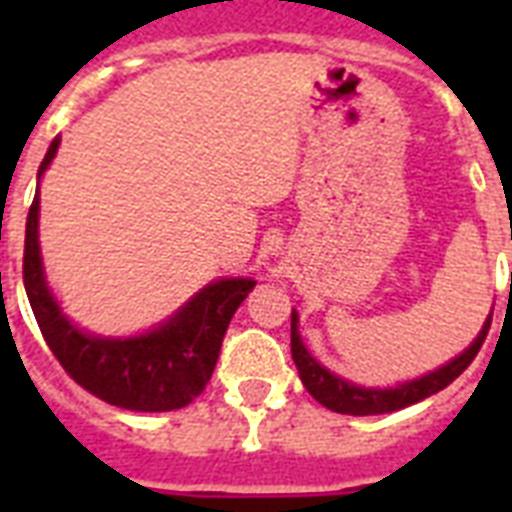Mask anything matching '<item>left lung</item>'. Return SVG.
<instances>
[{"mask_svg": "<svg viewBox=\"0 0 512 512\" xmlns=\"http://www.w3.org/2000/svg\"><path fill=\"white\" fill-rule=\"evenodd\" d=\"M297 324H300V319H297V313L292 311V358H295V366L297 372H300V380H303L305 390H308L321 406L332 409V412L366 417V414H388L396 412V409H404V406H412L417 404V401H422V398H428L433 396V393H438V390H444L449 382H454V377H460V374L468 369V364L476 358L481 345H484L489 324H492V316L484 321V327H481V332L476 335V340L470 342L460 356H454L452 361H446L444 366H438V369L422 374V377L398 382L393 388H364V385H356V382L345 380L340 374L329 372L327 366L319 364V361L311 356V350L305 348Z\"/></svg>", "mask_w": 512, "mask_h": 512, "instance_id": "left-lung-1", "label": "left lung"}]
</instances>
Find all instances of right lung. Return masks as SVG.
Returning <instances> with one entry per match:
<instances>
[{"label": "right lung", "mask_w": 512, "mask_h": 512, "mask_svg": "<svg viewBox=\"0 0 512 512\" xmlns=\"http://www.w3.org/2000/svg\"><path fill=\"white\" fill-rule=\"evenodd\" d=\"M55 138L36 172L42 180L58 154ZM23 284L44 340L60 366L92 396L130 412L183 409L207 388L215 372L225 329L252 292L255 279H217L199 289L170 319L132 337L84 332L68 319L44 276L39 249V185L26 220Z\"/></svg>", "instance_id": "add662e5"}]
</instances>
